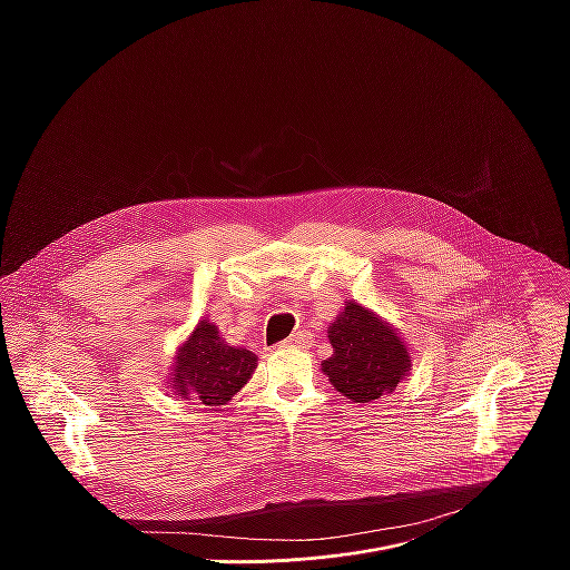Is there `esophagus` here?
<instances>
[{"mask_svg": "<svg viewBox=\"0 0 570 570\" xmlns=\"http://www.w3.org/2000/svg\"><path fill=\"white\" fill-rule=\"evenodd\" d=\"M308 345V334L306 332H295L288 341L282 343V347H306Z\"/></svg>", "mask_w": 570, "mask_h": 570, "instance_id": "esophagus-1", "label": "esophagus"}]
</instances>
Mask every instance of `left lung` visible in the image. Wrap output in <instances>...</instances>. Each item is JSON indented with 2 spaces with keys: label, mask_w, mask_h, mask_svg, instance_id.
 I'll list each match as a JSON object with an SVG mask.
<instances>
[{
  "label": "left lung",
  "mask_w": 570,
  "mask_h": 570,
  "mask_svg": "<svg viewBox=\"0 0 570 570\" xmlns=\"http://www.w3.org/2000/svg\"><path fill=\"white\" fill-rule=\"evenodd\" d=\"M334 354L322 363L332 385L354 403L390 394L411 372V352L385 320L358 302H347L330 324Z\"/></svg>",
  "instance_id": "obj_1"
}]
</instances>
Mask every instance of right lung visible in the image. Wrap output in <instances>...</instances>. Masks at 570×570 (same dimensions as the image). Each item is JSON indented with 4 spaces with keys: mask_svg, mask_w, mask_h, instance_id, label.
<instances>
[{
    "mask_svg": "<svg viewBox=\"0 0 570 570\" xmlns=\"http://www.w3.org/2000/svg\"><path fill=\"white\" fill-rule=\"evenodd\" d=\"M257 367L250 350L229 347L218 336L216 324L200 320L191 336L180 345L171 372V387L183 399L205 405H225Z\"/></svg>",
    "mask_w": 570,
    "mask_h": 570,
    "instance_id": "add662e5",
    "label": "right lung"
}]
</instances>
